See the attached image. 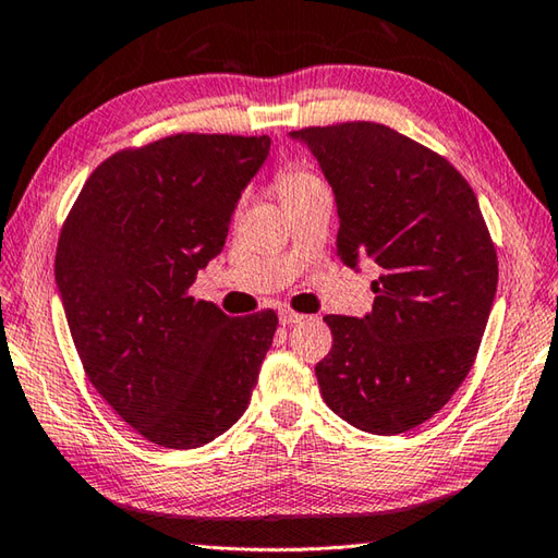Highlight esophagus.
<instances>
[{"mask_svg": "<svg viewBox=\"0 0 558 558\" xmlns=\"http://www.w3.org/2000/svg\"><path fill=\"white\" fill-rule=\"evenodd\" d=\"M305 319V315L292 313V310H280V325H298Z\"/></svg>", "mask_w": 558, "mask_h": 558, "instance_id": "obj_1", "label": "esophagus"}]
</instances>
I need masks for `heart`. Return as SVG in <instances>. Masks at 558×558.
<instances>
[{
    "label": "heart",
    "mask_w": 558,
    "mask_h": 558,
    "mask_svg": "<svg viewBox=\"0 0 558 558\" xmlns=\"http://www.w3.org/2000/svg\"><path fill=\"white\" fill-rule=\"evenodd\" d=\"M325 184L323 177H319L315 169H310L305 165H295V162H288L278 167L276 177H272V186H276V192L280 196V202L286 204L290 199H295L302 192H307V189Z\"/></svg>",
    "instance_id": "heart-1"
}]
</instances>
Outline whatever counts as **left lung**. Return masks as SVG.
<instances>
[{
  "label": "left lung",
  "instance_id": "8db88e82",
  "mask_svg": "<svg viewBox=\"0 0 558 558\" xmlns=\"http://www.w3.org/2000/svg\"><path fill=\"white\" fill-rule=\"evenodd\" d=\"M335 192L337 256L369 258L366 317L327 315L319 393L354 428L396 436L436 415L475 364L497 292V251L477 196L446 157L381 122L290 132Z\"/></svg>",
  "mask_w": 558,
  "mask_h": 558
}]
</instances>
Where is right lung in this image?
I'll return each mask as SVG.
<instances>
[{"label":"right lung","mask_w":558,"mask_h":558,"mask_svg":"<svg viewBox=\"0 0 558 558\" xmlns=\"http://www.w3.org/2000/svg\"><path fill=\"white\" fill-rule=\"evenodd\" d=\"M268 149V135L202 132L120 149L63 221L56 286L83 372L157 446H206L251 403L278 315L229 317L189 288Z\"/></svg>","instance_id":"1"}]
</instances>
